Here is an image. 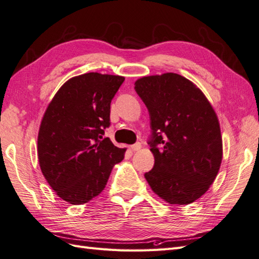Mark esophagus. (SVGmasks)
Listing matches in <instances>:
<instances>
[{"mask_svg":"<svg viewBox=\"0 0 259 259\" xmlns=\"http://www.w3.org/2000/svg\"><path fill=\"white\" fill-rule=\"evenodd\" d=\"M140 148H142V144H140V143H136V144L131 146V149L133 151H138Z\"/></svg>","mask_w":259,"mask_h":259,"instance_id":"obj_1","label":"esophagus"}]
</instances>
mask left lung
I'll use <instances>...</instances> for the list:
<instances>
[{"mask_svg":"<svg viewBox=\"0 0 259 259\" xmlns=\"http://www.w3.org/2000/svg\"><path fill=\"white\" fill-rule=\"evenodd\" d=\"M135 91L150 115L154 165L145 178L169 204H190L208 190L221 167L223 140L214 109L177 73L144 76Z\"/></svg>","mask_w":259,"mask_h":259,"instance_id":"obj_1","label":"left lung"}]
</instances>
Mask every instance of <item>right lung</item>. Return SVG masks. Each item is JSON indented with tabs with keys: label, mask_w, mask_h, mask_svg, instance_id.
<instances>
[{
	"label": "right lung",
	"mask_w": 259,
	"mask_h": 259,
	"mask_svg": "<svg viewBox=\"0 0 259 259\" xmlns=\"http://www.w3.org/2000/svg\"><path fill=\"white\" fill-rule=\"evenodd\" d=\"M120 75L90 72L61 86L44 113L37 136L42 173L59 198L88 203L104 190L125 148L115 147L105 130L110 105L124 82Z\"/></svg>",
	"instance_id": "1"
}]
</instances>
